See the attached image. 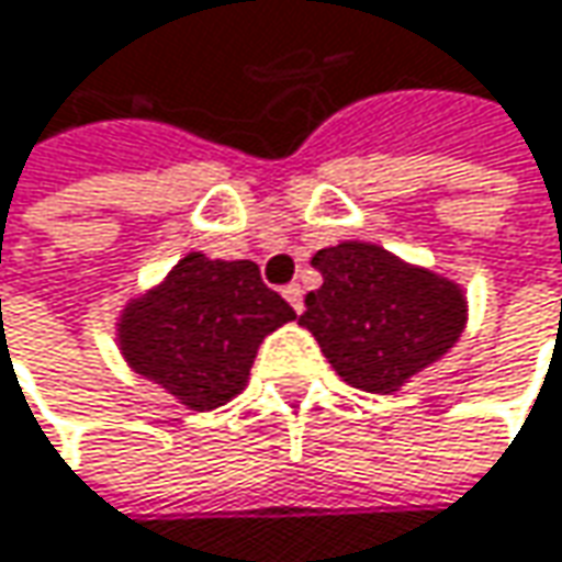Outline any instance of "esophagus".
Masks as SVG:
<instances>
[{
	"mask_svg": "<svg viewBox=\"0 0 562 562\" xmlns=\"http://www.w3.org/2000/svg\"><path fill=\"white\" fill-rule=\"evenodd\" d=\"M282 299H285V302H289V305H292V308L302 315V308H305V299H302V285H299V282H289V285L282 289Z\"/></svg>",
	"mask_w": 562,
	"mask_h": 562,
	"instance_id": "34e87169",
	"label": "esophagus"
}]
</instances>
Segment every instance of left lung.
<instances>
[{
  "instance_id": "left-lung-1",
  "label": "left lung",
  "mask_w": 562,
  "mask_h": 562,
  "mask_svg": "<svg viewBox=\"0 0 562 562\" xmlns=\"http://www.w3.org/2000/svg\"><path fill=\"white\" fill-rule=\"evenodd\" d=\"M322 285L299 325L315 334L344 383L398 392L437 363L467 328L463 285L370 240H340L312 257Z\"/></svg>"
}]
</instances>
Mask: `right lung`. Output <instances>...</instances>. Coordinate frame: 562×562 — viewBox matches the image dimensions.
Returning <instances> with one entry per match:
<instances>
[{"label": "right lung", "instance_id": "obj_1", "mask_svg": "<svg viewBox=\"0 0 562 562\" xmlns=\"http://www.w3.org/2000/svg\"><path fill=\"white\" fill-rule=\"evenodd\" d=\"M292 318L254 260L189 250L157 285L122 305L115 340L137 376L189 412H212L247 385L263 337Z\"/></svg>", "mask_w": 562, "mask_h": 562}]
</instances>
